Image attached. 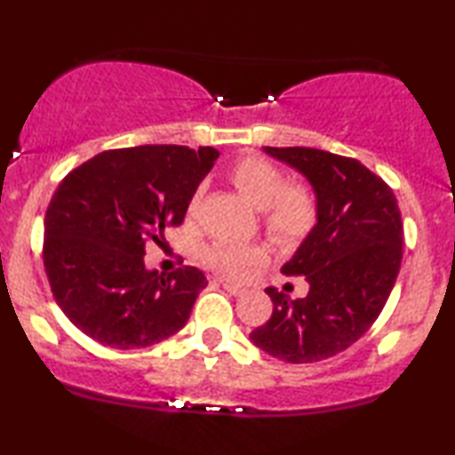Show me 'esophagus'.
<instances>
[{
  "mask_svg": "<svg viewBox=\"0 0 455 455\" xmlns=\"http://www.w3.org/2000/svg\"><path fill=\"white\" fill-rule=\"evenodd\" d=\"M220 283H221L223 288H226V290H228L229 294H232V296H240L242 291H244V290H242V288H238V285H234V283H229V282H223V279H220Z\"/></svg>",
  "mask_w": 455,
  "mask_h": 455,
  "instance_id": "obj_1",
  "label": "esophagus"
}]
</instances>
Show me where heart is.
I'll return each instance as SVG.
<instances>
[{"label":"heart","instance_id":"1","mask_svg":"<svg viewBox=\"0 0 455 455\" xmlns=\"http://www.w3.org/2000/svg\"><path fill=\"white\" fill-rule=\"evenodd\" d=\"M226 176L254 207L260 209L265 234L282 248L302 244L321 220L319 192L307 180H290L282 167L260 157H242L228 167ZM203 201V188L192 192L186 217L195 220ZM267 257L263 244H240L220 240L201 251L203 265L229 279H244Z\"/></svg>","mask_w":455,"mask_h":455}]
</instances>
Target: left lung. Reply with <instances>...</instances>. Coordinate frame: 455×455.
<instances>
[{
	"instance_id": "1",
	"label": "left lung",
	"mask_w": 455,
	"mask_h": 455,
	"mask_svg": "<svg viewBox=\"0 0 455 455\" xmlns=\"http://www.w3.org/2000/svg\"><path fill=\"white\" fill-rule=\"evenodd\" d=\"M265 151L310 180L321 220L282 267L285 275H304L307 298L267 288L273 315L251 339L283 363H319L347 350L381 315L402 265V213L394 190L356 159L310 147Z\"/></svg>"
}]
</instances>
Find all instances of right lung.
Instances as JSON below:
<instances>
[{
    "label": "right lung",
    "instance_id": "add662e5",
    "mask_svg": "<svg viewBox=\"0 0 455 455\" xmlns=\"http://www.w3.org/2000/svg\"><path fill=\"white\" fill-rule=\"evenodd\" d=\"M217 157L211 147L111 148L61 180L45 213L43 265L55 302L84 335L134 350L186 325L204 273L184 265L159 275L142 257L184 221Z\"/></svg>",
    "mask_w": 455,
    "mask_h": 455
}]
</instances>
